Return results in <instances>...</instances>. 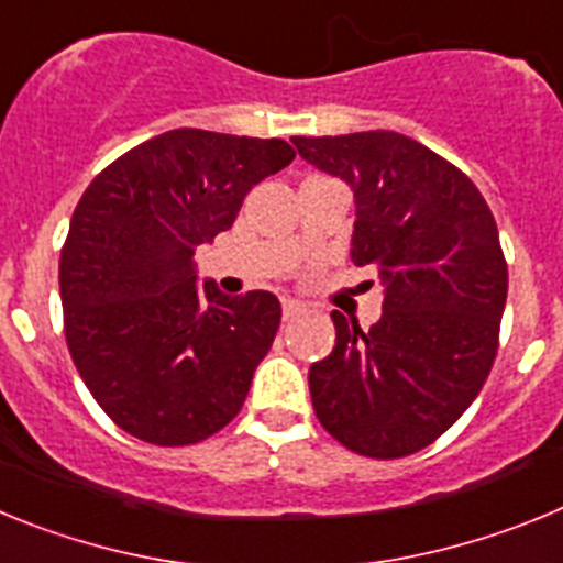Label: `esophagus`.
<instances>
[{
  "label": "esophagus",
  "instance_id": "esophagus-1",
  "mask_svg": "<svg viewBox=\"0 0 563 563\" xmlns=\"http://www.w3.org/2000/svg\"><path fill=\"white\" fill-rule=\"evenodd\" d=\"M282 312H285V321H290V318H298L305 312V305H301V301H292V298H285V301H282Z\"/></svg>",
  "mask_w": 563,
  "mask_h": 563
}]
</instances>
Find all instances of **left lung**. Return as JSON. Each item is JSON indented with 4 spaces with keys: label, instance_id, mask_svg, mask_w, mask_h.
I'll use <instances>...</instances> for the list:
<instances>
[{
    "label": "left lung",
    "instance_id": "1",
    "mask_svg": "<svg viewBox=\"0 0 563 563\" xmlns=\"http://www.w3.org/2000/svg\"><path fill=\"white\" fill-rule=\"evenodd\" d=\"M292 143L352 186V262L386 285L366 332L332 312L335 350L310 366L312 409L355 454H417L474 402L499 350L507 262L494 213L465 172L406 134Z\"/></svg>",
    "mask_w": 563,
    "mask_h": 563
}]
</instances>
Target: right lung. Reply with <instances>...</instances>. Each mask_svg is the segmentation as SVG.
<instances>
[{
	"instance_id": "add662e5",
	"label": "right lung",
	"mask_w": 563,
	"mask_h": 563,
	"mask_svg": "<svg viewBox=\"0 0 563 563\" xmlns=\"http://www.w3.org/2000/svg\"><path fill=\"white\" fill-rule=\"evenodd\" d=\"M290 143L172 129L89 183L58 262L64 335L89 395L126 434L177 449L239 415L273 346L267 290L197 287L194 251L233 225L245 194L290 166Z\"/></svg>"
}]
</instances>
